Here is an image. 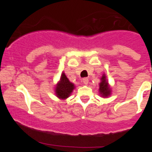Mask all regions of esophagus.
<instances>
[{"label": "esophagus", "mask_w": 152, "mask_h": 152, "mask_svg": "<svg viewBox=\"0 0 152 152\" xmlns=\"http://www.w3.org/2000/svg\"><path fill=\"white\" fill-rule=\"evenodd\" d=\"M82 82L84 85H87L88 84V78H84L82 80Z\"/></svg>", "instance_id": "obj_1"}]
</instances>
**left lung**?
Returning a JSON list of instances; mask_svg holds the SVG:
<instances>
[{
	"mask_svg": "<svg viewBox=\"0 0 152 152\" xmlns=\"http://www.w3.org/2000/svg\"><path fill=\"white\" fill-rule=\"evenodd\" d=\"M99 93L103 98H107L111 95V88L108 82L107 76L104 73L100 78V82L99 83Z\"/></svg>",
	"mask_w": 152,
	"mask_h": 152,
	"instance_id": "1",
	"label": "left lung"
}]
</instances>
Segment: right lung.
<instances>
[{
  "mask_svg": "<svg viewBox=\"0 0 152 152\" xmlns=\"http://www.w3.org/2000/svg\"><path fill=\"white\" fill-rule=\"evenodd\" d=\"M75 88V84L70 82L65 73L62 72L60 80L55 87V94L56 96L59 99L64 100L70 96Z\"/></svg>",
  "mask_w": 152,
  "mask_h": 152,
  "instance_id": "add662e5",
  "label": "right lung"
}]
</instances>
